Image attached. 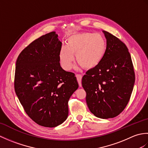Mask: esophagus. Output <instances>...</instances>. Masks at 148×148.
Returning <instances> with one entry per match:
<instances>
[{"mask_svg": "<svg viewBox=\"0 0 148 148\" xmlns=\"http://www.w3.org/2000/svg\"><path fill=\"white\" fill-rule=\"evenodd\" d=\"M76 77L77 82L79 83V86H81V79H82V76L81 74H76Z\"/></svg>", "mask_w": 148, "mask_h": 148, "instance_id": "1", "label": "esophagus"}]
</instances>
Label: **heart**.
Returning <instances> with one entry per match:
<instances>
[{
  "mask_svg": "<svg viewBox=\"0 0 148 148\" xmlns=\"http://www.w3.org/2000/svg\"><path fill=\"white\" fill-rule=\"evenodd\" d=\"M107 50L104 37L100 34L78 32L72 34L67 39V45H62L59 58L62 67L69 71L72 68L74 56L76 61L85 69H92L103 60Z\"/></svg>",
  "mask_w": 148,
  "mask_h": 148,
  "instance_id": "1",
  "label": "heart"
}]
</instances>
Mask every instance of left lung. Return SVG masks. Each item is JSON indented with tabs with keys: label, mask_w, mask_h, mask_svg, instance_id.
<instances>
[{
	"label": "left lung",
	"mask_w": 148,
	"mask_h": 148,
	"mask_svg": "<svg viewBox=\"0 0 148 148\" xmlns=\"http://www.w3.org/2000/svg\"><path fill=\"white\" fill-rule=\"evenodd\" d=\"M103 32L107 40L106 55L98 66L86 72L82 86L91 112L108 119L126 108L134 88L135 72L127 46L109 32Z\"/></svg>",
	"instance_id": "left-lung-1"
}]
</instances>
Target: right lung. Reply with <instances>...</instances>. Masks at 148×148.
Segmentation results:
<instances>
[{
	"label": "right lung",
	"instance_id": "add662e5",
	"mask_svg": "<svg viewBox=\"0 0 148 148\" xmlns=\"http://www.w3.org/2000/svg\"><path fill=\"white\" fill-rule=\"evenodd\" d=\"M62 42L55 32L34 40L16 63L14 90L28 116L40 126L55 127L67 118L68 102L79 84L60 64Z\"/></svg>",
	"mask_w": 148,
	"mask_h": 148
}]
</instances>
